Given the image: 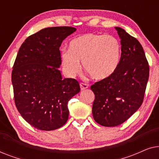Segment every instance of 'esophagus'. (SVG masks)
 <instances>
[{
  "label": "esophagus",
  "instance_id": "1",
  "mask_svg": "<svg viewBox=\"0 0 159 159\" xmlns=\"http://www.w3.org/2000/svg\"><path fill=\"white\" fill-rule=\"evenodd\" d=\"M80 89H81V90H84L88 88V84H84V83H80Z\"/></svg>",
  "mask_w": 159,
  "mask_h": 159
}]
</instances>
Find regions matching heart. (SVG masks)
<instances>
[{"mask_svg": "<svg viewBox=\"0 0 159 159\" xmlns=\"http://www.w3.org/2000/svg\"><path fill=\"white\" fill-rule=\"evenodd\" d=\"M121 57L118 40L109 34L88 33L69 43V51L61 53L64 73L70 77L80 71V62L87 73L95 80H104L116 70Z\"/></svg>", "mask_w": 159, "mask_h": 159, "instance_id": "1", "label": "heart"}]
</instances>
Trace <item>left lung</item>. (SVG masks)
<instances>
[{
  "instance_id": "left-lung-1",
  "label": "left lung",
  "mask_w": 159,
  "mask_h": 159,
  "mask_svg": "<svg viewBox=\"0 0 159 159\" xmlns=\"http://www.w3.org/2000/svg\"><path fill=\"white\" fill-rule=\"evenodd\" d=\"M121 39V58L114 73L90 87L95 94L93 116L104 127L127 120L142 105L149 77V66L139 41L115 27Z\"/></svg>"
}]
</instances>
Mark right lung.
I'll use <instances>...</instances> for the list:
<instances>
[{
    "label": "right lung",
    "mask_w": 159,
    "mask_h": 159,
    "mask_svg": "<svg viewBox=\"0 0 159 159\" xmlns=\"http://www.w3.org/2000/svg\"><path fill=\"white\" fill-rule=\"evenodd\" d=\"M77 29L48 27L25 40L11 75L14 101L21 116L34 127L51 131L68 120V102L80 91L75 79H62L59 48Z\"/></svg>",
    "instance_id": "right-lung-1"
}]
</instances>
